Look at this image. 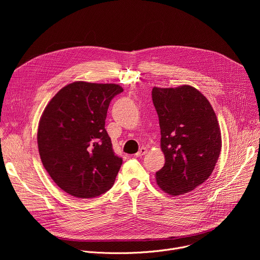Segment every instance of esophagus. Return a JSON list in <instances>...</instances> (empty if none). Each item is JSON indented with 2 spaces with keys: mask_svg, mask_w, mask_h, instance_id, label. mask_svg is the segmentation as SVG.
I'll list each match as a JSON object with an SVG mask.
<instances>
[{
  "mask_svg": "<svg viewBox=\"0 0 260 260\" xmlns=\"http://www.w3.org/2000/svg\"><path fill=\"white\" fill-rule=\"evenodd\" d=\"M146 153H147V149H146L145 147H142L141 149L139 150V152H137V153H136V156H137V157H142V156H143V155H145Z\"/></svg>",
  "mask_w": 260,
  "mask_h": 260,
  "instance_id": "esophagus-1",
  "label": "esophagus"
}]
</instances>
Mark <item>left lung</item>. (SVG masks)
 <instances>
[{"label": "left lung", "instance_id": "8db88e82", "mask_svg": "<svg viewBox=\"0 0 260 260\" xmlns=\"http://www.w3.org/2000/svg\"><path fill=\"white\" fill-rule=\"evenodd\" d=\"M152 101L160 126L165 166L156 172L159 188L171 196L186 193L212 174L221 151V133L214 110L197 88L153 87Z\"/></svg>", "mask_w": 260, "mask_h": 260}]
</instances>
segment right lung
Listing matches in <instances>:
<instances>
[{
	"instance_id": "add662e5",
	"label": "right lung",
	"mask_w": 260,
	"mask_h": 260,
	"mask_svg": "<svg viewBox=\"0 0 260 260\" xmlns=\"http://www.w3.org/2000/svg\"><path fill=\"white\" fill-rule=\"evenodd\" d=\"M117 84L76 81L62 87L41 116L38 148L42 164L57 186L79 199H92L113 186L122 165L105 129Z\"/></svg>"
}]
</instances>
